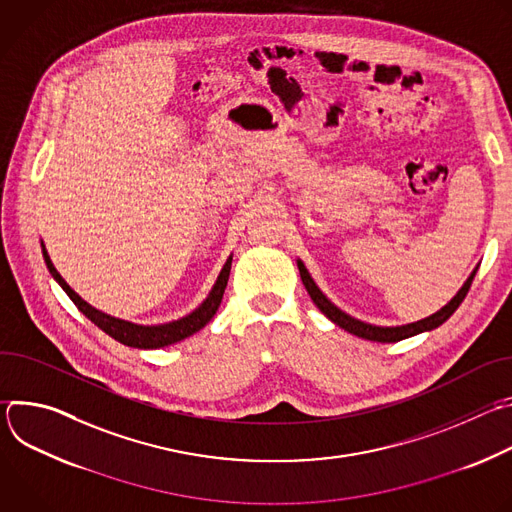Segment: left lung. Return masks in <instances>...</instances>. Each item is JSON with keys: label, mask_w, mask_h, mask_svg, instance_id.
<instances>
[{"label": "left lung", "mask_w": 512, "mask_h": 512, "mask_svg": "<svg viewBox=\"0 0 512 512\" xmlns=\"http://www.w3.org/2000/svg\"><path fill=\"white\" fill-rule=\"evenodd\" d=\"M298 269H300L302 281H304V285H306V289H308L310 298L314 300V304L320 308V312H322L326 318H330L336 326L344 328L346 332H350V334H354V336H358V338H364V340H373V342H399V340H405V338H409V336H415V334H421V332H429V330H433V328H437V326H442V324L458 310V306L464 302V298H466V294H468V289H470V285H472V279H474V275H476V271H478V267H476V269L470 273V277L466 279V283L460 287L458 294H456L442 310H437L435 314H431V316H427V318H423V320L405 324V326H373V324H367V322H360V320L348 316L346 312H342L340 308H336V306L322 294L320 287L316 285V281L312 279V275L308 273L306 265H304L300 259H298Z\"/></svg>", "instance_id": "left-lung-1"}]
</instances>
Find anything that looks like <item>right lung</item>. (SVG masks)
<instances>
[{
  "label": "right lung",
  "instance_id": "right-lung-1",
  "mask_svg": "<svg viewBox=\"0 0 512 512\" xmlns=\"http://www.w3.org/2000/svg\"><path fill=\"white\" fill-rule=\"evenodd\" d=\"M42 255H44V261H46V267L48 271L52 273V277L58 281V285L66 291L68 298L75 302V306L95 324L99 326L105 334H109L111 338H115L117 342L125 344V346H131V348H162V346H170V344H176L188 336H192L194 332H198L200 328H204L212 316L216 314L218 306H221L223 302V294H225V287H227V281H229V273H231V263H233V255H229L227 263L223 265L221 273H218L210 294L206 296V300L194 310L190 312L188 316L180 318V320H174V322H168V324H158V326H141V324H133V322H127V320H119V318H113L105 312H99L97 308L89 306L75 289H72L64 279L62 275L56 271V267L52 265L50 261V255L42 243Z\"/></svg>",
  "mask_w": 512,
  "mask_h": 512
}]
</instances>
